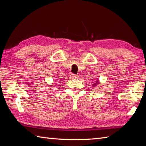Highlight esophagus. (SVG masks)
<instances>
[{
    "label": "esophagus",
    "mask_w": 146,
    "mask_h": 146,
    "mask_svg": "<svg viewBox=\"0 0 146 146\" xmlns=\"http://www.w3.org/2000/svg\"><path fill=\"white\" fill-rule=\"evenodd\" d=\"M71 77L75 79V78H78V75H74V74H71Z\"/></svg>",
    "instance_id": "obj_1"
}]
</instances>
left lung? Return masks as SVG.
Listing matches in <instances>:
<instances>
[{
    "label": "left lung",
    "instance_id": "8db88e82",
    "mask_svg": "<svg viewBox=\"0 0 146 146\" xmlns=\"http://www.w3.org/2000/svg\"><path fill=\"white\" fill-rule=\"evenodd\" d=\"M100 84V80H98V79H97V80L95 81V82L94 83L92 84V86L93 87H95V86H98V85Z\"/></svg>",
    "mask_w": 146,
    "mask_h": 146
}]
</instances>
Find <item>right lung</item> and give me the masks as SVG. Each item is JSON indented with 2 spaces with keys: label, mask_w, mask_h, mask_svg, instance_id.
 Returning a JSON list of instances; mask_svg holds the SVG:
<instances>
[{
  "label": "right lung",
  "mask_w": 146,
  "mask_h": 146,
  "mask_svg": "<svg viewBox=\"0 0 146 146\" xmlns=\"http://www.w3.org/2000/svg\"><path fill=\"white\" fill-rule=\"evenodd\" d=\"M59 82H60V81H59Z\"/></svg>",
  "instance_id": "1"
}]
</instances>
